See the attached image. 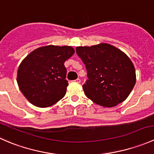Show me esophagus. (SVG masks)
<instances>
[{"label":"esophagus","instance_id":"obj_1","mask_svg":"<svg viewBox=\"0 0 154 154\" xmlns=\"http://www.w3.org/2000/svg\"><path fill=\"white\" fill-rule=\"evenodd\" d=\"M75 82H77V83H80V78H77L75 80Z\"/></svg>","mask_w":154,"mask_h":154}]
</instances>
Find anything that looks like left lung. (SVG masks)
<instances>
[{"mask_svg": "<svg viewBox=\"0 0 154 154\" xmlns=\"http://www.w3.org/2000/svg\"><path fill=\"white\" fill-rule=\"evenodd\" d=\"M76 52L86 66L88 79L83 88L88 98L104 107L127 99L136 83V71L125 53L106 43L77 47Z\"/></svg>", "mask_w": 154, "mask_h": 154, "instance_id": "obj_1", "label": "left lung"}]
</instances>
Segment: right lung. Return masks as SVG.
Returning <instances> with one entry per match:
<instances>
[{
  "label": "right lung",
  "mask_w": 154,
  "mask_h": 154,
  "mask_svg": "<svg viewBox=\"0 0 154 154\" xmlns=\"http://www.w3.org/2000/svg\"><path fill=\"white\" fill-rule=\"evenodd\" d=\"M74 54L71 46L48 45L34 50L23 60L17 83L29 102L44 108L64 97L68 85L64 63Z\"/></svg>",
  "instance_id": "1"
}]
</instances>
